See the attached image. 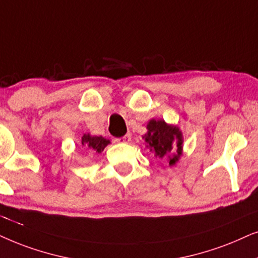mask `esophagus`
Listing matches in <instances>:
<instances>
[{"label": "esophagus", "instance_id": "34e87169", "mask_svg": "<svg viewBox=\"0 0 258 258\" xmlns=\"http://www.w3.org/2000/svg\"><path fill=\"white\" fill-rule=\"evenodd\" d=\"M115 140L118 143H125V144H127V143L131 142V135H126V136L121 137V138H116Z\"/></svg>", "mask_w": 258, "mask_h": 258}]
</instances>
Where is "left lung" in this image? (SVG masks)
Here are the masks:
<instances>
[{
	"instance_id": "obj_1",
	"label": "left lung",
	"mask_w": 258,
	"mask_h": 258,
	"mask_svg": "<svg viewBox=\"0 0 258 258\" xmlns=\"http://www.w3.org/2000/svg\"><path fill=\"white\" fill-rule=\"evenodd\" d=\"M147 132L143 136L145 145L159 159H167L169 166H174L183 156V132L178 125L167 123L164 119H151Z\"/></svg>"
}]
</instances>
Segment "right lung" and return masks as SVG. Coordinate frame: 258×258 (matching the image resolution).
<instances>
[{"instance_id":"obj_1","label":"right lung","mask_w":258,"mask_h":258,"mask_svg":"<svg viewBox=\"0 0 258 258\" xmlns=\"http://www.w3.org/2000/svg\"><path fill=\"white\" fill-rule=\"evenodd\" d=\"M81 146L86 150L94 151L97 153H101L105 150V147L111 144V140L106 139L101 136H91L89 133H84L81 137Z\"/></svg>"}]
</instances>
